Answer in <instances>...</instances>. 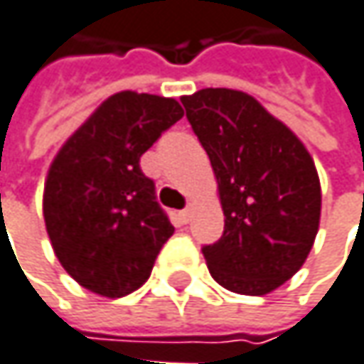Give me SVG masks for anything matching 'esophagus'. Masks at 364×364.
<instances>
[{"mask_svg": "<svg viewBox=\"0 0 364 364\" xmlns=\"http://www.w3.org/2000/svg\"><path fill=\"white\" fill-rule=\"evenodd\" d=\"M191 216H193V206H187L185 210H181V213H179L181 223H189V220H191Z\"/></svg>", "mask_w": 364, "mask_h": 364, "instance_id": "obj_1", "label": "esophagus"}]
</instances>
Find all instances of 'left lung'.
I'll use <instances>...</instances> for the list:
<instances>
[{
    "mask_svg": "<svg viewBox=\"0 0 364 364\" xmlns=\"http://www.w3.org/2000/svg\"><path fill=\"white\" fill-rule=\"evenodd\" d=\"M181 102L210 158L225 215L220 240L202 248L208 271L229 291L264 296L313 250L321 220L313 156L244 91L208 87Z\"/></svg>",
    "mask_w": 364,
    "mask_h": 364,
    "instance_id": "1",
    "label": "left lung"
}]
</instances>
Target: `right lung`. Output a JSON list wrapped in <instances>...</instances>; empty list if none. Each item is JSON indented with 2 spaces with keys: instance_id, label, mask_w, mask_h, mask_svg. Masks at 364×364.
I'll return each mask as SVG.
<instances>
[{
  "instance_id": "1",
  "label": "right lung",
  "mask_w": 364,
  "mask_h": 364,
  "mask_svg": "<svg viewBox=\"0 0 364 364\" xmlns=\"http://www.w3.org/2000/svg\"><path fill=\"white\" fill-rule=\"evenodd\" d=\"M181 116L173 97L120 91L55 154L43 189L46 229L60 264L85 289L106 298L135 291L175 233L139 158Z\"/></svg>"
}]
</instances>
